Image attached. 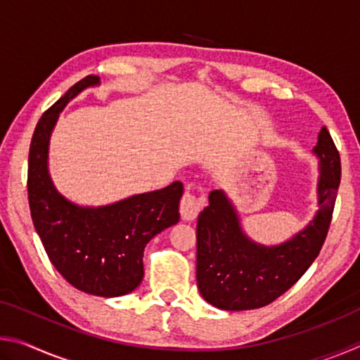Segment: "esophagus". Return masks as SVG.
Listing matches in <instances>:
<instances>
[{"instance_id": "1", "label": "esophagus", "mask_w": 360, "mask_h": 360, "mask_svg": "<svg viewBox=\"0 0 360 360\" xmlns=\"http://www.w3.org/2000/svg\"><path fill=\"white\" fill-rule=\"evenodd\" d=\"M203 208V200L198 198L197 195H193L192 192H186L181 198V206H179V212L182 221H193L195 217L198 216V212Z\"/></svg>"}]
</instances>
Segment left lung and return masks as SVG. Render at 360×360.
<instances>
[{
    "instance_id": "8db88e82",
    "label": "left lung",
    "mask_w": 360,
    "mask_h": 360,
    "mask_svg": "<svg viewBox=\"0 0 360 360\" xmlns=\"http://www.w3.org/2000/svg\"><path fill=\"white\" fill-rule=\"evenodd\" d=\"M318 157V211L307 227L279 245L249 238L225 191H212L197 224V284L206 302L225 311L255 309L290 289L318 257L330 227L340 186V154L322 127Z\"/></svg>"
}]
</instances>
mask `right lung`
<instances>
[{"label": "right lung", "mask_w": 360, "mask_h": 360, "mask_svg": "<svg viewBox=\"0 0 360 360\" xmlns=\"http://www.w3.org/2000/svg\"><path fill=\"white\" fill-rule=\"evenodd\" d=\"M98 85V76L84 77L42 114L30 144L28 203L36 233L60 275L85 294L111 298L141 284L144 248L178 224L184 187L174 181L101 206L77 205L57 191L49 173L52 131L65 106Z\"/></svg>", "instance_id": "obj_1"}]
</instances>
